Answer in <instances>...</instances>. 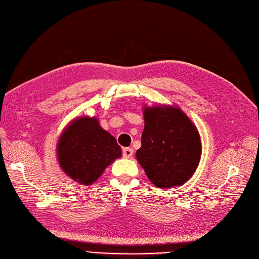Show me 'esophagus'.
Listing matches in <instances>:
<instances>
[{
	"label": "esophagus",
	"mask_w": 259,
	"mask_h": 259,
	"mask_svg": "<svg viewBox=\"0 0 259 259\" xmlns=\"http://www.w3.org/2000/svg\"><path fill=\"white\" fill-rule=\"evenodd\" d=\"M133 149H131V147H124L123 149V156L126 159H131L133 156Z\"/></svg>",
	"instance_id": "obj_1"
}]
</instances>
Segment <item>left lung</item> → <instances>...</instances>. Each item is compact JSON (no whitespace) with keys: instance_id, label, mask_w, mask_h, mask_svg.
Segmentation results:
<instances>
[{"instance_id":"1","label":"left lung","mask_w":259,"mask_h":259,"mask_svg":"<svg viewBox=\"0 0 259 259\" xmlns=\"http://www.w3.org/2000/svg\"><path fill=\"white\" fill-rule=\"evenodd\" d=\"M144 120L137 161L156 187L181 186L199 164L201 141L198 130L178 107H146Z\"/></svg>"}]
</instances>
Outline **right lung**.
<instances>
[{"label":"right lung","mask_w":259,"mask_h":259,"mask_svg":"<svg viewBox=\"0 0 259 259\" xmlns=\"http://www.w3.org/2000/svg\"><path fill=\"white\" fill-rule=\"evenodd\" d=\"M58 160L72 180L91 184L110 163L122 155L115 137L93 117L75 119L58 142Z\"/></svg>","instance_id":"obj_1"}]
</instances>
